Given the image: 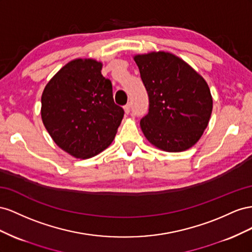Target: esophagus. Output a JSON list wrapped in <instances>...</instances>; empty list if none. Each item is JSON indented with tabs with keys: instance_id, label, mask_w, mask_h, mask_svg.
Masks as SVG:
<instances>
[{
	"instance_id": "34e87169",
	"label": "esophagus",
	"mask_w": 252,
	"mask_h": 252,
	"mask_svg": "<svg viewBox=\"0 0 252 252\" xmlns=\"http://www.w3.org/2000/svg\"><path fill=\"white\" fill-rule=\"evenodd\" d=\"M124 110H125V113H126V114L130 113V112H131V104L127 103L126 105H125V106H124Z\"/></svg>"
}]
</instances>
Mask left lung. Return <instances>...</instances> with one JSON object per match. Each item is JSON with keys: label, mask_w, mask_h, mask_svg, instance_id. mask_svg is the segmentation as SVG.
Returning a JSON list of instances; mask_svg holds the SVG:
<instances>
[{"label": "left lung", "mask_w": 252, "mask_h": 252, "mask_svg": "<svg viewBox=\"0 0 252 252\" xmlns=\"http://www.w3.org/2000/svg\"><path fill=\"white\" fill-rule=\"evenodd\" d=\"M149 96L140 120L146 138L166 152H183L202 137L212 113L205 79L179 57L166 52L134 56Z\"/></svg>", "instance_id": "1"}]
</instances>
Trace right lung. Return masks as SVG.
<instances>
[{
    "instance_id": "obj_1",
    "label": "right lung",
    "mask_w": 252,
    "mask_h": 252,
    "mask_svg": "<svg viewBox=\"0 0 252 252\" xmlns=\"http://www.w3.org/2000/svg\"><path fill=\"white\" fill-rule=\"evenodd\" d=\"M102 63L75 59L46 84L41 97V117L56 145L80 159L102 152L115 138L124 118L115 104L112 83Z\"/></svg>"
}]
</instances>
